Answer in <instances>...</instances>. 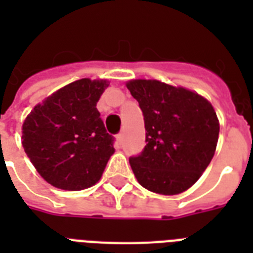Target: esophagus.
I'll list each match as a JSON object with an SVG mask.
<instances>
[{
  "label": "esophagus",
  "mask_w": 253,
  "mask_h": 253,
  "mask_svg": "<svg viewBox=\"0 0 253 253\" xmlns=\"http://www.w3.org/2000/svg\"><path fill=\"white\" fill-rule=\"evenodd\" d=\"M122 143H123V134L122 132H119V134L117 135V146L121 147L122 146Z\"/></svg>",
  "instance_id": "1"
}]
</instances>
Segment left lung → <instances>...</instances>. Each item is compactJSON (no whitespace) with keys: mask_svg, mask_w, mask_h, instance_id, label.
I'll return each mask as SVG.
<instances>
[{"mask_svg":"<svg viewBox=\"0 0 253 253\" xmlns=\"http://www.w3.org/2000/svg\"><path fill=\"white\" fill-rule=\"evenodd\" d=\"M144 117L146 146L130 166L143 188L178 194L205 172L215 152L219 122L208 99L158 80L127 84Z\"/></svg>","mask_w":253,"mask_h":253,"instance_id":"8db88e82","label":"left lung"}]
</instances>
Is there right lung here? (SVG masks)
<instances>
[{
	"mask_svg": "<svg viewBox=\"0 0 253 253\" xmlns=\"http://www.w3.org/2000/svg\"><path fill=\"white\" fill-rule=\"evenodd\" d=\"M105 80L81 79L55 91L22 126V146L43 178L55 188L83 190L101 178L114 154L97 102Z\"/></svg>",
	"mask_w": 253,
	"mask_h": 253,
	"instance_id": "1",
	"label": "right lung"
}]
</instances>
